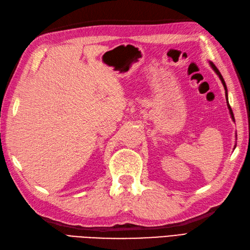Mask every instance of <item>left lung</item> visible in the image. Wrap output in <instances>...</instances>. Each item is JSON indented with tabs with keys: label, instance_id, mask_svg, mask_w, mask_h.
<instances>
[{
	"label": "left lung",
	"instance_id": "8db88e82",
	"mask_svg": "<svg viewBox=\"0 0 250 250\" xmlns=\"http://www.w3.org/2000/svg\"><path fill=\"white\" fill-rule=\"evenodd\" d=\"M209 64H210V66H211V68L214 70V72L217 73V75L219 76V78H220V80H221V82H222V84H223V86H224V89H225V97H226V100H227V106H228V109H229V113H230V117H231V119L234 121V117H233V112H232V109H231V107H230V105H229V103H228V96H227V87H226V84H225V81H224V79H223V77H222V75H221V72L219 71V69L217 68V67H215V65L212 63V62H210V61H209Z\"/></svg>",
	"mask_w": 250,
	"mask_h": 250
}]
</instances>
